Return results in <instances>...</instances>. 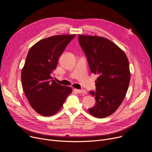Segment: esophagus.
Segmentation results:
<instances>
[{
	"mask_svg": "<svg viewBox=\"0 0 152 152\" xmlns=\"http://www.w3.org/2000/svg\"><path fill=\"white\" fill-rule=\"evenodd\" d=\"M75 91L76 92V93H78V94H83L84 95H86L87 94V92L86 90H79V89H75Z\"/></svg>",
	"mask_w": 152,
	"mask_h": 152,
	"instance_id": "34e87169",
	"label": "esophagus"
}]
</instances>
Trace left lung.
<instances>
[{
  "instance_id": "8db88e82",
  "label": "left lung",
  "mask_w": 152,
  "mask_h": 152,
  "mask_svg": "<svg viewBox=\"0 0 152 152\" xmlns=\"http://www.w3.org/2000/svg\"><path fill=\"white\" fill-rule=\"evenodd\" d=\"M79 43L84 52L91 72L98 75L91 115L104 118L113 114L122 104L130 81L128 60L125 53L110 40L97 36L79 35Z\"/></svg>"
}]
</instances>
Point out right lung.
Returning a JSON list of instances; mask_svg holds the SVG:
<instances>
[{
    "instance_id": "1",
    "label": "right lung",
    "mask_w": 152,
    "mask_h": 152,
    "mask_svg": "<svg viewBox=\"0 0 152 152\" xmlns=\"http://www.w3.org/2000/svg\"><path fill=\"white\" fill-rule=\"evenodd\" d=\"M75 36L56 35L42 39L27 54L21 72L22 86L30 106L43 116L57 113L72 93V88L56 83L51 74L59 57Z\"/></svg>"
}]
</instances>
